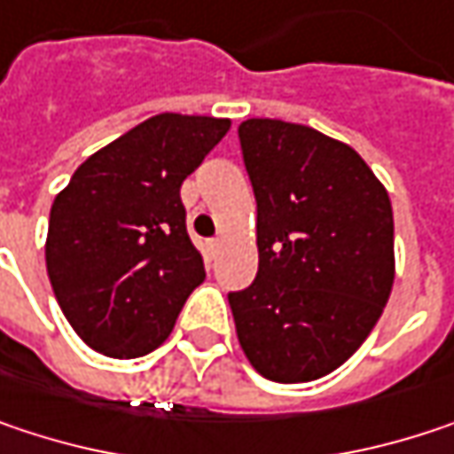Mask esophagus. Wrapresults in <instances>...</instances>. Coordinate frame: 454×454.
Segmentation results:
<instances>
[{"mask_svg":"<svg viewBox=\"0 0 454 454\" xmlns=\"http://www.w3.org/2000/svg\"><path fill=\"white\" fill-rule=\"evenodd\" d=\"M218 247H221V241H218V239H213V241H210V249H213V252H218Z\"/></svg>","mask_w":454,"mask_h":454,"instance_id":"34e87169","label":"esophagus"}]
</instances>
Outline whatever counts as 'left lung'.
Returning <instances> with one entry per match:
<instances>
[{
    "label": "left lung",
    "mask_w": 454,
    "mask_h": 454,
    "mask_svg": "<svg viewBox=\"0 0 454 454\" xmlns=\"http://www.w3.org/2000/svg\"><path fill=\"white\" fill-rule=\"evenodd\" d=\"M257 200L260 268L228 294L239 343L272 382H309L353 356L392 291V205L364 158L311 127L239 124Z\"/></svg>",
    "instance_id": "left-lung-1"
}]
</instances>
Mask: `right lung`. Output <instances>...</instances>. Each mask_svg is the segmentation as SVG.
<instances>
[{
    "mask_svg": "<svg viewBox=\"0 0 454 454\" xmlns=\"http://www.w3.org/2000/svg\"><path fill=\"white\" fill-rule=\"evenodd\" d=\"M228 127L158 114L90 155L57 194L46 270L67 322L93 350L111 358L155 350L205 280L182 182Z\"/></svg>",
    "mask_w": 454,
    "mask_h": 454,
    "instance_id": "right-lung-1",
    "label": "right lung"
}]
</instances>
